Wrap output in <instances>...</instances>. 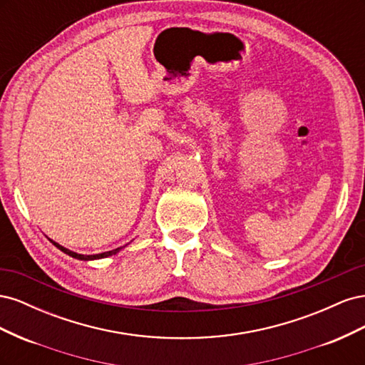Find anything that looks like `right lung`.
<instances>
[{
    "mask_svg": "<svg viewBox=\"0 0 365 365\" xmlns=\"http://www.w3.org/2000/svg\"><path fill=\"white\" fill-rule=\"evenodd\" d=\"M51 244H53L54 247H56V248H59L61 251H63L65 254H68V256H71V257H74V259H79V260L103 259V257H108V256H113V254H117V252L121 250V247H120V248H115V250H113V251H106V252H101V254H93V256H83V254H77V252H73V251H70V250H67V248L61 247L59 244H56V242H53V240H51Z\"/></svg>",
    "mask_w": 365,
    "mask_h": 365,
    "instance_id": "right-lung-1",
    "label": "right lung"
}]
</instances>
